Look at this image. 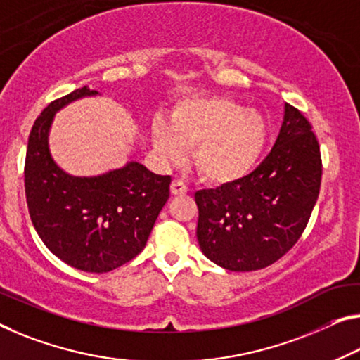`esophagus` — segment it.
<instances>
[{
	"label": "esophagus",
	"mask_w": 360,
	"mask_h": 360,
	"mask_svg": "<svg viewBox=\"0 0 360 360\" xmlns=\"http://www.w3.org/2000/svg\"><path fill=\"white\" fill-rule=\"evenodd\" d=\"M170 193H172L174 196L186 195V193H188V186H186L181 180H174L172 184H170Z\"/></svg>",
	"instance_id": "esophagus-1"
}]
</instances>
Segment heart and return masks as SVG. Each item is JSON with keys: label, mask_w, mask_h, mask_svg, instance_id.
Wrapping results in <instances>:
<instances>
[{"label": "heart", "mask_w": 360, "mask_h": 360, "mask_svg": "<svg viewBox=\"0 0 360 360\" xmlns=\"http://www.w3.org/2000/svg\"><path fill=\"white\" fill-rule=\"evenodd\" d=\"M153 148L161 161L180 162L193 149V164L206 181L230 186L245 180L261 161L269 125L257 110L225 96H190L151 125Z\"/></svg>", "instance_id": "1"}]
</instances>
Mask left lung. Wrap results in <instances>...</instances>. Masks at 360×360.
I'll return each instance as SVG.
<instances>
[{
	"mask_svg": "<svg viewBox=\"0 0 360 360\" xmlns=\"http://www.w3.org/2000/svg\"><path fill=\"white\" fill-rule=\"evenodd\" d=\"M311 124L285 104L272 151L230 186L199 190L196 236L204 256L231 272L274 264L300 240L322 180L320 146Z\"/></svg>",
	"mask_w": 360,
	"mask_h": 360,
	"instance_id": "left-lung-1",
	"label": "left lung"
}]
</instances>
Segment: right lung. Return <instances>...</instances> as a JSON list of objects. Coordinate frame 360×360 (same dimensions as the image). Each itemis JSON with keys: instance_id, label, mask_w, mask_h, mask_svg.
Instances as JSON below:
<instances>
[{"instance_id": "add662e5", "label": "right lung", "mask_w": 360, "mask_h": 360, "mask_svg": "<svg viewBox=\"0 0 360 360\" xmlns=\"http://www.w3.org/2000/svg\"><path fill=\"white\" fill-rule=\"evenodd\" d=\"M101 93L77 88L35 120L25 156V196L32 224L54 256L70 267L104 274L143 251L170 195V176L156 175L135 159L109 172H65L49 149L58 110Z\"/></svg>"}]
</instances>
